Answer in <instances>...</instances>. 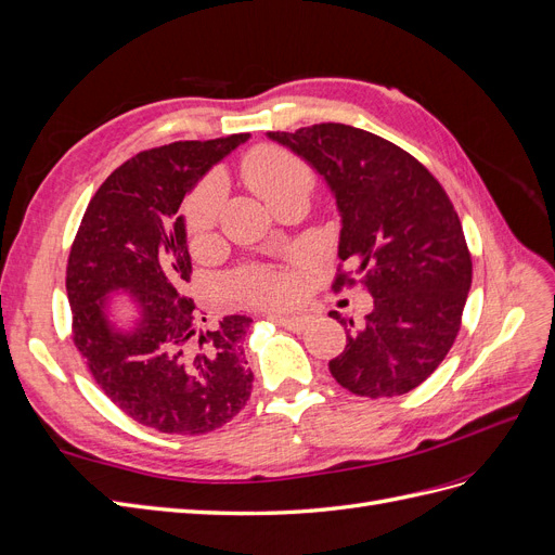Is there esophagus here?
I'll list each match as a JSON object with an SVG mask.
<instances>
[{"mask_svg": "<svg viewBox=\"0 0 555 555\" xmlns=\"http://www.w3.org/2000/svg\"><path fill=\"white\" fill-rule=\"evenodd\" d=\"M273 319V322H278L280 326H284V328H289V331H300V328H306V322H308V317L306 314H287V312H271L268 314Z\"/></svg>", "mask_w": 555, "mask_h": 555, "instance_id": "34e87169", "label": "esophagus"}]
</instances>
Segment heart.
Segmentation results:
<instances>
[{"label":"heart","instance_id":"obj_1","mask_svg":"<svg viewBox=\"0 0 555 555\" xmlns=\"http://www.w3.org/2000/svg\"><path fill=\"white\" fill-rule=\"evenodd\" d=\"M245 178L257 190V194L268 206L275 198L292 190H308L312 188V173L308 166L294 157L287 150L280 147H259L245 159ZM224 198V182L217 176H208L196 184V190L190 194L184 204V224H188L190 236L194 241L204 238L212 229L217 212H220ZM236 289L259 304L280 306L287 304L296 294V278L289 271H275V268H251V271L241 273L236 280Z\"/></svg>","mask_w":555,"mask_h":555}]
</instances>
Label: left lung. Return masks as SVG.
I'll list each match as a JSON object with an SVG mask.
<instances>
[{"label":"left lung","instance_id":"8db88e82","mask_svg":"<svg viewBox=\"0 0 555 555\" xmlns=\"http://www.w3.org/2000/svg\"><path fill=\"white\" fill-rule=\"evenodd\" d=\"M326 182L340 215L338 257L357 266L373 310L328 361L340 386L382 398L412 391L461 328L473 259L449 196L426 166L371 131L340 122L268 131ZM345 275L335 280L340 287ZM340 319L338 312H331ZM340 324L354 326L351 319Z\"/></svg>","mask_w":555,"mask_h":555}]
</instances>
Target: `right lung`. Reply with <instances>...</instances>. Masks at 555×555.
<instances>
[{
	"label": "right lung",
	"mask_w": 555,
	"mask_h": 555,
	"mask_svg": "<svg viewBox=\"0 0 555 555\" xmlns=\"http://www.w3.org/2000/svg\"><path fill=\"white\" fill-rule=\"evenodd\" d=\"M249 133L176 141L115 169L82 215L66 266L74 343L94 382L133 422L201 435L224 426L251 393L243 338L251 319L204 326L190 298L182 198ZM122 295L132 314L116 319Z\"/></svg>",
	"instance_id": "right-lung-1"
}]
</instances>
